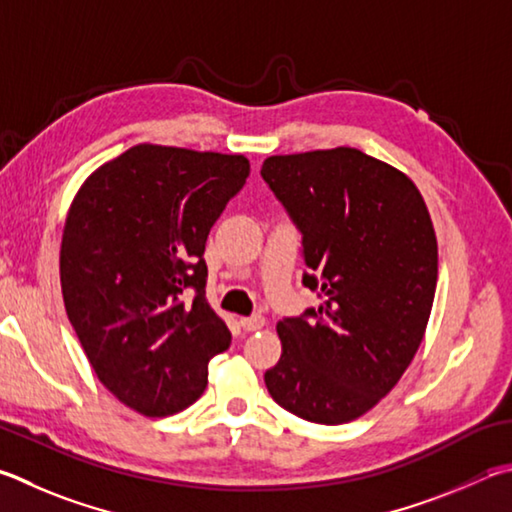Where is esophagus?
Listing matches in <instances>:
<instances>
[{
  "label": "esophagus",
  "instance_id": "obj_1",
  "mask_svg": "<svg viewBox=\"0 0 512 512\" xmlns=\"http://www.w3.org/2000/svg\"><path fill=\"white\" fill-rule=\"evenodd\" d=\"M239 324L244 331H257L264 327L266 320L262 318V315H250V318H239Z\"/></svg>",
  "mask_w": 512,
  "mask_h": 512
}]
</instances>
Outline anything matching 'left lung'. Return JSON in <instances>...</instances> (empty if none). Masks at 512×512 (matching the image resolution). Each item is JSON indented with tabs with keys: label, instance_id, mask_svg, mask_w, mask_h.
Returning a JSON list of instances; mask_svg holds the SVG:
<instances>
[{
	"label": "left lung",
	"instance_id": "left-lung-1",
	"mask_svg": "<svg viewBox=\"0 0 512 512\" xmlns=\"http://www.w3.org/2000/svg\"><path fill=\"white\" fill-rule=\"evenodd\" d=\"M262 176L302 232L304 286L324 297L277 322L268 394L304 421L349 423L423 342L439 277L430 212L410 176L356 147L268 156Z\"/></svg>",
	"mask_w": 512,
	"mask_h": 512
}]
</instances>
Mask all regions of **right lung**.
<instances>
[{"instance_id":"right-lung-1","label":"right lung","mask_w":512,"mask_h":512,"mask_svg":"<svg viewBox=\"0 0 512 512\" xmlns=\"http://www.w3.org/2000/svg\"><path fill=\"white\" fill-rule=\"evenodd\" d=\"M248 174L244 154L141 143L91 172L71 201L60 246L64 309L100 383L138 414L192 405L210 358L230 347L206 300L203 253Z\"/></svg>"}]
</instances>
